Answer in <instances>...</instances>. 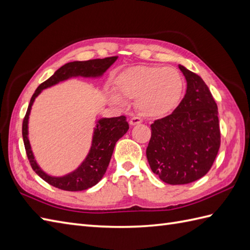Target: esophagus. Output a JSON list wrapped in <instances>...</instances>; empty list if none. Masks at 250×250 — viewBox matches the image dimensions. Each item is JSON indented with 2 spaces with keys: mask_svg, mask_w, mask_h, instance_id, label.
<instances>
[{
  "mask_svg": "<svg viewBox=\"0 0 250 250\" xmlns=\"http://www.w3.org/2000/svg\"><path fill=\"white\" fill-rule=\"evenodd\" d=\"M142 118H139V117H132L131 119H130V125H139V124H142Z\"/></svg>",
  "mask_w": 250,
  "mask_h": 250,
  "instance_id": "obj_1",
  "label": "esophagus"
}]
</instances>
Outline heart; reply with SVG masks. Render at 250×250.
Wrapping results in <instances>:
<instances>
[{
	"label": "heart",
	"instance_id": "obj_1",
	"mask_svg": "<svg viewBox=\"0 0 250 250\" xmlns=\"http://www.w3.org/2000/svg\"><path fill=\"white\" fill-rule=\"evenodd\" d=\"M121 96L136 99V107L149 118H162L178 107L184 95V80L172 67L133 66L115 79ZM109 101L118 104L120 98L108 95Z\"/></svg>",
	"mask_w": 250,
	"mask_h": 250
}]
</instances>
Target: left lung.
Listing matches in <instances>:
<instances>
[{
  "mask_svg": "<svg viewBox=\"0 0 250 250\" xmlns=\"http://www.w3.org/2000/svg\"><path fill=\"white\" fill-rule=\"evenodd\" d=\"M187 92L169 116L155 120L147 147L151 170L167 184H188L207 175L220 145L217 105L199 75L179 65Z\"/></svg>",
  "mask_w": 250,
  "mask_h": 250,
  "instance_id": "obj_1",
  "label": "left lung"
}]
</instances>
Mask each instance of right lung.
Here are the masks:
<instances>
[{"label": "right lung", "mask_w": 250, "mask_h": 250, "mask_svg": "<svg viewBox=\"0 0 250 250\" xmlns=\"http://www.w3.org/2000/svg\"><path fill=\"white\" fill-rule=\"evenodd\" d=\"M118 56L106 57V59L90 60L85 62L74 61L67 62L48 80L40 84L35 90L28 104L27 112L22 125V136L28 161L33 170L51 184L52 187L63 190L78 191L84 190L96 185L103 178L107 166L111 161L115 145L118 139L123 137L129 130V124L126 123L125 116L113 118H100L96 121V125L92 132L91 145L86 158L74 170L63 176H51L46 173L37 163L28 138V119L32 111V106L36 98L42 94L43 89L59 84L61 82L73 78L100 79L107 69L117 61Z\"/></svg>", "instance_id": "obj_1"}]
</instances>
